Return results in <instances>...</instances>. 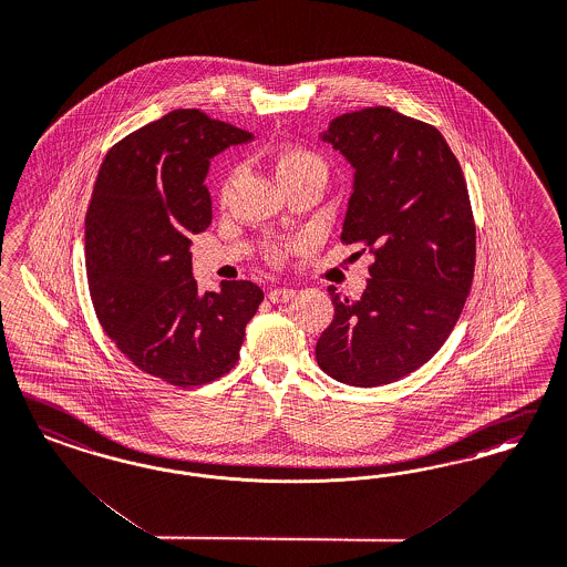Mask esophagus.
Instances as JSON below:
<instances>
[{
    "mask_svg": "<svg viewBox=\"0 0 567 567\" xmlns=\"http://www.w3.org/2000/svg\"><path fill=\"white\" fill-rule=\"evenodd\" d=\"M268 297H270V301H272V303H287L289 299H293L295 289H289V287H278V289H272Z\"/></svg>",
    "mask_w": 567,
    "mask_h": 567,
    "instance_id": "esophagus-1",
    "label": "esophagus"
}]
</instances>
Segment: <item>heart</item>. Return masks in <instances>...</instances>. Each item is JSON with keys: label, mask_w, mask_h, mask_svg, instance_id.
I'll return each mask as SVG.
<instances>
[{"label": "heart", "mask_w": 567, "mask_h": 567, "mask_svg": "<svg viewBox=\"0 0 567 567\" xmlns=\"http://www.w3.org/2000/svg\"><path fill=\"white\" fill-rule=\"evenodd\" d=\"M272 167L276 179L280 184L295 179V177L313 176V177H327V165L324 161L318 155H313L306 148H285V151H278L276 155H272ZM228 188V184H226ZM287 254L285 247H272L270 249V257L272 259H280L282 255Z\"/></svg>", "instance_id": "b5f03b06"}]
</instances>
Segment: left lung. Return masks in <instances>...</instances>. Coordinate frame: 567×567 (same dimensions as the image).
Listing matches in <instances>:
<instances>
[{"label":"left lung","mask_w":567,"mask_h":567,"mask_svg":"<svg viewBox=\"0 0 567 567\" xmlns=\"http://www.w3.org/2000/svg\"><path fill=\"white\" fill-rule=\"evenodd\" d=\"M322 142L353 167L341 240L374 255L360 299L329 287L334 316L318 367L353 388L388 385L442 348L475 268L467 184L444 136L388 106L332 118Z\"/></svg>","instance_id":"1"}]
</instances>
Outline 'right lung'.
Masks as SVG:
<instances>
[{"instance_id": "add662e5", "label": "right lung", "mask_w": 567, "mask_h": 567, "mask_svg": "<svg viewBox=\"0 0 567 567\" xmlns=\"http://www.w3.org/2000/svg\"><path fill=\"white\" fill-rule=\"evenodd\" d=\"M254 134L179 109L117 142L85 215V270L104 332L140 371L177 388L235 369L264 291L221 280L198 293L190 236L212 224V158Z\"/></svg>"}]
</instances>
